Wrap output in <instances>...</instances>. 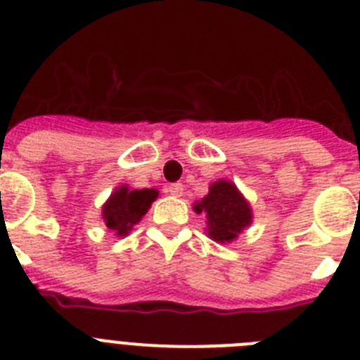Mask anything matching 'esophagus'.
<instances>
[{"label": "esophagus", "instance_id": "1", "mask_svg": "<svg viewBox=\"0 0 360 360\" xmlns=\"http://www.w3.org/2000/svg\"><path fill=\"white\" fill-rule=\"evenodd\" d=\"M167 193L171 194V196H182L184 194V186L182 184H171L169 187H167Z\"/></svg>", "mask_w": 360, "mask_h": 360}]
</instances>
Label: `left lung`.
<instances>
[{"instance_id":"1","label":"left lung","mask_w":360,"mask_h":360,"mask_svg":"<svg viewBox=\"0 0 360 360\" xmlns=\"http://www.w3.org/2000/svg\"><path fill=\"white\" fill-rule=\"evenodd\" d=\"M196 212L207 214L209 236L217 243H230L252 223V210L236 186L226 180L212 184L209 194L194 205Z\"/></svg>"}]
</instances>
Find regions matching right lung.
Masks as SVG:
<instances>
[{"label":"right lung","instance_id":"add662e5","mask_svg":"<svg viewBox=\"0 0 360 360\" xmlns=\"http://www.w3.org/2000/svg\"><path fill=\"white\" fill-rule=\"evenodd\" d=\"M158 193L155 189H134L121 187L115 191L103 207V221L115 236H127L135 223L146 214Z\"/></svg>","mask_w":360,"mask_h":360}]
</instances>
